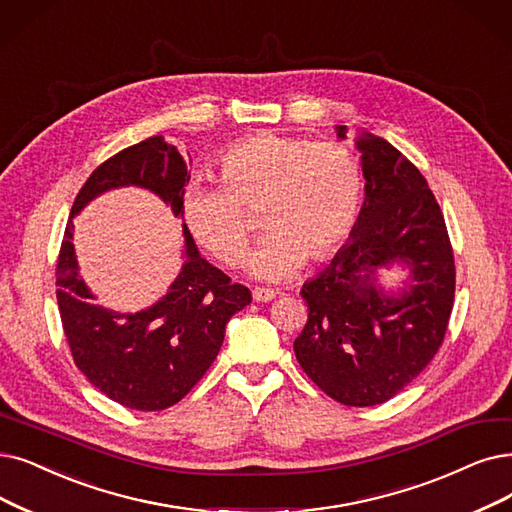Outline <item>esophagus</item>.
<instances>
[{"label":"esophagus","instance_id":"34e87169","mask_svg":"<svg viewBox=\"0 0 512 512\" xmlns=\"http://www.w3.org/2000/svg\"><path fill=\"white\" fill-rule=\"evenodd\" d=\"M252 296L256 302H271L277 296V292L271 288H254Z\"/></svg>","mask_w":512,"mask_h":512}]
</instances>
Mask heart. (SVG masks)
Instances as JSON below:
<instances>
[{
  "label": "heart",
  "instance_id": "heart-1",
  "mask_svg": "<svg viewBox=\"0 0 512 512\" xmlns=\"http://www.w3.org/2000/svg\"><path fill=\"white\" fill-rule=\"evenodd\" d=\"M218 172L222 185H187L182 220L203 250L239 267L254 231L240 206L262 203L260 224L267 235L250 258V271L264 281L294 277L306 256L330 258L361 212V163L336 142L256 134L224 151Z\"/></svg>",
  "mask_w": 512,
  "mask_h": 512
}]
</instances>
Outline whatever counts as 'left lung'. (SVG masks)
<instances>
[{"label":"left lung","mask_w":512,"mask_h":512,"mask_svg":"<svg viewBox=\"0 0 512 512\" xmlns=\"http://www.w3.org/2000/svg\"><path fill=\"white\" fill-rule=\"evenodd\" d=\"M340 138L346 126H336ZM365 201L351 241L302 285L309 319L294 353L321 391L342 405L393 399L431 363L456 292V264L439 203L426 178L391 142L363 132ZM405 263L411 281L397 295L377 271Z\"/></svg>","instance_id":"8db88e82"}]
</instances>
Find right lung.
<instances>
[{"label": "right lung", "mask_w": 512, "mask_h": 512, "mask_svg": "<svg viewBox=\"0 0 512 512\" xmlns=\"http://www.w3.org/2000/svg\"><path fill=\"white\" fill-rule=\"evenodd\" d=\"M189 166L163 136L138 142L90 174L77 193L56 264V300L73 361L100 393L140 412L178 403L214 363L229 319L252 302L250 290L201 258L182 224L185 264L168 294L138 313H115L94 304L79 277L73 218L92 199L119 187H140L182 216Z\"/></svg>", "instance_id": "add662e5"}]
</instances>
